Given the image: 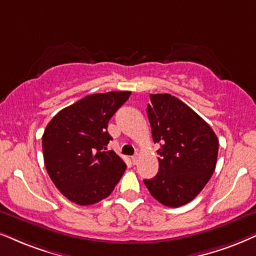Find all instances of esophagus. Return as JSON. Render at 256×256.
Returning a JSON list of instances; mask_svg holds the SVG:
<instances>
[{"mask_svg": "<svg viewBox=\"0 0 256 256\" xmlns=\"http://www.w3.org/2000/svg\"><path fill=\"white\" fill-rule=\"evenodd\" d=\"M138 160H139V154H134V156H132V163L134 164H137L138 163Z\"/></svg>", "mask_w": 256, "mask_h": 256, "instance_id": "obj_1", "label": "esophagus"}]
</instances>
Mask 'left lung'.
<instances>
[{
  "instance_id": "1",
  "label": "left lung",
  "mask_w": 256,
  "mask_h": 256,
  "mask_svg": "<svg viewBox=\"0 0 256 256\" xmlns=\"http://www.w3.org/2000/svg\"><path fill=\"white\" fill-rule=\"evenodd\" d=\"M150 100L146 113L154 142L160 145V170L144 184L158 202L177 208L195 198L214 174L218 139L208 122L176 96L158 93Z\"/></svg>"
}]
</instances>
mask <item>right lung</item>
<instances>
[{"label": "right lung", "mask_w": 256, "mask_h": 256, "mask_svg": "<svg viewBox=\"0 0 256 256\" xmlns=\"http://www.w3.org/2000/svg\"><path fill=\"white\" fill-rule=\"evenodd\" d=\"M130 90L96 93L61 110L42 136L44 166L50 180L70 202L90 206L106 198L126 164L108 150V120L128 99Z\"/></svg>", "instance_id": "obj_1"}]
</instances>
